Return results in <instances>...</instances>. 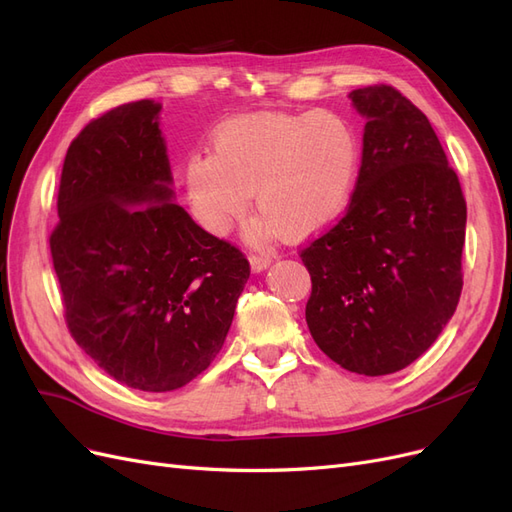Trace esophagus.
<instances>
[{
    "label": "esophagus",
    "mask_w": 512,
    "mask_h": 512,
    "mask_svg": "<svg viewBox=\"0 0 512 512\" xmlns=\"http://www.w3.org/2000/svg\"><path fill=\"white\" fill-rule=\"evenodd\" d=\"M250 265H252V269H254L256 273L265 271V269L271 265V256H269V254H252V256H250Z\"/></svg>",
    "instance_id": "34e87169"
}]
</instances>
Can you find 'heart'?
Here are the masks:
<instances>
[{
    "mask_svg": "<svg viewBox=\"0 0 512 512\" xmlns=\"http://www.w3.org/2000/svg\"><path fill=\"white\" fill-rule=\"evenodd\" d=\"M359 166V134L342 115L252 113L224 121L213 153L185 162L183 181L198 222L215 235L243 218L254 194L256 239H305L344 213Z\"/></svg>",
    "mask_w": 512,
    "mask_h": 512,
    "instance_id": "b5f03b06",
    "label": "heart"
}]
</instances>
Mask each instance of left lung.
I'll use <instances>...</instances> for the list:
<instances>
[{"instance_id":"1","label":"left lung","mask_w":512,"mask_h":512,"mask_svg":"<svg viewBox=\"0 0 512 512\" xmlns=\"http://www.w3.org/2000/svg\"><path fill=\"white\" fill-rule=\"evenodd\" d=\"M367 119L348 211L301 252L305 320L354 374L386 376L436 342L461 294L466 200L429 119L389 85L348 94Z\"/></svg>"}]
</instances>
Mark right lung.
Here are the masks:
<instances>
[{
	"instance_id": "add662e5",
	"label": "right lung",
	"mask_w": 512,
	"mask_h": 512,
	"mask_svg": "<svg viewBox=\"0 0 512 512\" xmlns=\"http://www.w3.org/2000/svg\"><path fill=\"white\" fill-rule=\"evenodd\" d=\"M162 104L83 128L61 170L53 267L74 342L117 382L181 389L224 346L250 262L175 203Z\"/></svg>"
}]
</instances>
